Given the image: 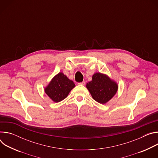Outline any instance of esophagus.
Returning <instances> with one entry per match:
<instances>
[{
  "mask_svg": "<svg viewBox=\"0 0 158 158\" xmlns=\"http://www.w3.org/2000/svg\"><path fill=\"white\" fill-rule=\"evenodd\" d=\"M85 81H82V82H79V83H78V84L79 85H85Z\"/></svg>",
  "mask_w": 158,
  "mask_h": 158,
  "instance_id": "obj_1",
  "label": "esophagus"
}]
</instances>
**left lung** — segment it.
Returning <instances> with one entry per match:
<instances>
[{"instance_id": "8db88e82", "label": "left lung", "mask_w": 158, "mask_h": 158, "mask_svg": "<svg viewBox=\"0 0 158 158\" xmlns=\"http://www.w3.org/2000/svg\"><path fill=\"white\" fill-rule=\"evenodd\" d=\"M86 87L93 98L100 104H106L116 94L118 84L107 75L96 73L93 76V80L86 84Z\"/></svg>"}]
</instances>
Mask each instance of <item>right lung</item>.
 Here are the masks:
<instances>
[{"label":"right lung","mask_w":158,"mask_h":158,"mask_svg":"<svg viewBox=\"0 0 158 158\" xmlns=\"http://www.w3.org/2000/svg\"><path fill=\"white\" fill-rule=\"evenodd\" d=\"M74 87L75 84L73 81L62 73H59L52 79L44 91L54 102H59L66 98Z\"/></svg>","instance_id":"add662e5"}]
</instances>
